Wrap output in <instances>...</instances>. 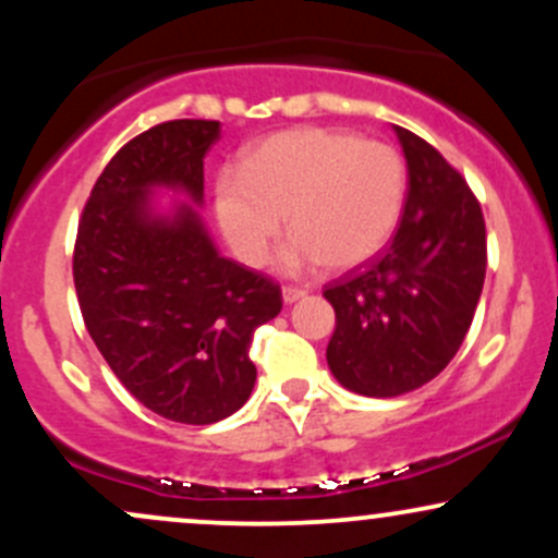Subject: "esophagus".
<instances>
[{"mask_svg":"<svg viewBox=\"0 0 558 558\" xmlns=\"http://www.w3.org/2000/svg\"><path fill=\"white\" fill-rule=\"evenodd\" d=\"M304 296H306L304 288H296V286H286L283 288V301H286V304H293V301H299V299H304Z\"/></svg>","mask_w":558,"mask_h":558,"instance_id":"obj_1","label":"esophagus"}]
</instances>
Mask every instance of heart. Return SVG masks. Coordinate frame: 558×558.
<instances>
[{
  "instance_id": "heart-1",
  "label": "heart",
  "mask_w": 558,
  "mask_h": 558,
  "mask_svg": "<svg viewBox=\"0 0 558 558\" xmlns=\"http://www.w3.org/2000/svg\"><path fill=\"white\" fill-rule=\"evenodd\" d=\"M407 198V168L393 146L332 128H291L259 141L241 172H222L215 209L246 265H262L280 228L291 241L283 270H351L390 241Z\"/></svg>"
}]
</instances>
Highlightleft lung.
<instances>
[{"label":"left lung","mask_w":558,"mask_h":558,"mask_svg":"<svg viewBox=\"0 0 558 558\" xmlns=\"http://www.w3.org/2000/svg\"><path fill=\"white\" fill-rule=\"evenodd\" d=\"M393 131L409 170L401 226L386 252L323 291L336 310L330 373L375 399L444 373L475 317L488 265L483 209L470 185L425 138Z\"/></svg>","instance_id":"1"}]
</instances>
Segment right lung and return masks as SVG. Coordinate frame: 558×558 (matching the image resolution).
Here are the masks:
<instances>
[{
  "label": "right lung",
  "mask_w": 558,
  "mask_h": 558,
  "mask_svg": "<svg viewBox=\"0 0 558 558\" xmlns=\"http://www.w3.org/2000/svg\"><path fill=\"white\" fill-rule=\"evenodd\" d=\"M217 138V120H168L128 141L94 183L73 252L96 349L131 396L183 425H213L246 403L252 336L283 306L267 275L220 257L191 204L155 209V189L204 202Z\"/></svg>",
  "instance_id": "1"
}]
</instances>
